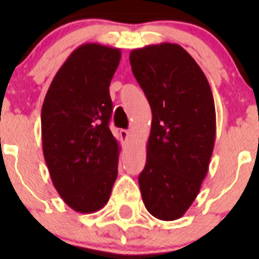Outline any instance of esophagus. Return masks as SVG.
<instances>
[{"label": "esophagus", "mask_w": 259, "mask_h": 259, "mask_svg": "<svg viewBox=\"0 0 259 259\" xmlns=\"http://www.w3.org/2000/svg\"><path fill=\"white\" fill-rule=\"evenodd\" d=\"M119 135H120V139L123 141H127L130 139V131H127V130H120Z\"/></svg>", "instance_id": "esophagus-1"}]
</instances>
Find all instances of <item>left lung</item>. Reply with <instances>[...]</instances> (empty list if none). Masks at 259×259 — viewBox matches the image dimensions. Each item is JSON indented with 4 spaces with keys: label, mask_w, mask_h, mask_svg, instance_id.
<instances>
[{
    "label": "left lung",
    "mask_w": 259,
    "mask_h": 259,
    "mask_svg": "<svg viewBox=\"0 0 259 259\" xmlns=\"http://www.w3.org/2000/svg\"><path fill=\"white\" fill-rule=\"evenodd\" d=\"M130 62L153 115L141 196L153 217L175 221L191 207L209 170L217 132L211 88L178 44L134 49Z\"/></svg>",
    "instance_id": "8db88e82"
}]
</instances>
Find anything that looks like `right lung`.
I'll return each mask as SVG.
<instances>
[{
	"label": "right lung",
	"instance_id": "right-lung-1",
	"mask_svg": "<svg viewBox=\"0 0 259 259\" xmlns=\"http://www.w3.org/2000/svg\"><path fill=\"white\" fill-rule=\"evenodd\" d=\"M120 49L87 42L71 53L48 89L41 139L53 185L72 210L105 206L118 175L120 148L109 128V87Z\"/></svg>",
	"mask_w": 259,
	"mask_h": 259
}]
</instances>
